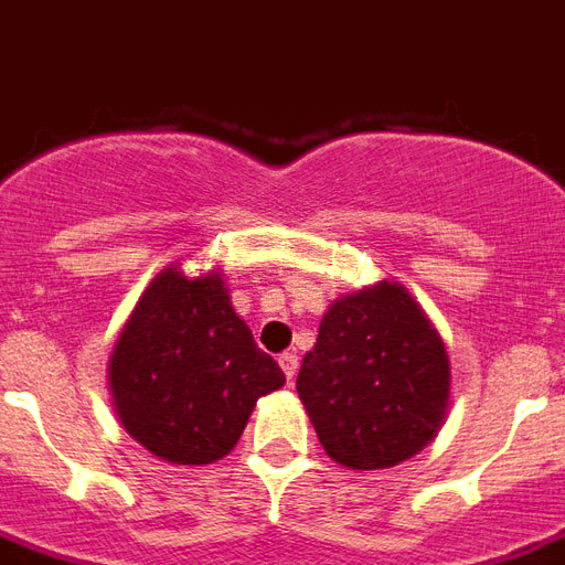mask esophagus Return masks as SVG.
<instances>
[{"instance_id": "1", "label": "esophagus", "mask_w": 565, "mask_h": 565, "mask_svg": "<svg viewBox=\"0 0 565 565\" xmlns=\"http://www.w3.org/2000/svg\"><path fill=\"white\" fill-rule=\"evenodd\" d=\"M278 365H281L284 377L292 383V377H296V371H298V356L296 354H281V356H278Z\"/></svg>"}]
</instances>
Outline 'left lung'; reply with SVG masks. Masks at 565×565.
<instances>
[{"label":"left lung","instance_id":"8db88e82","mask_svg":"<svg viewBox=\"0 0 565 565\" xmlns=\"http://www.w3.org/2000/svg\"><path fill=\"white\" fill-rule=\"evenodd\" d=\"M296 388L333 461L383 470L441 429L449 360L409 292L383 281L330 305Z\"/></svg>","mask_w":565,"mask_h":565}]
</instances>
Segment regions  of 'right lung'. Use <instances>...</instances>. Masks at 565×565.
<instances>
[{
    "instance_id": "1",
    "label": "right lung",
    "mask_w": 565,
    "mask_h": 565,
    "mask_svg": "<svg viewBox=\"0 0 565 565\" xmlns=\"http://www.w3.org/2000/svg\"><path fill=\"white\" fill-rule=\"evenodd\" d=\"M232 310L223 278L168 267L150 281L109 360L124 429L173 465H211L235 447L255 403L284 386Z\"/></svg>"
}]
</instances>
